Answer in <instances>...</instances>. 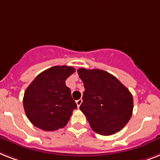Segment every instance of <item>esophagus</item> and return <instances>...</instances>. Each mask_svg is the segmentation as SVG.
<instances>
[{
    "mask_svg": "<svg viewBox=\"0 0 160 160\" xmlns=\"http://www.w3.org/2000/svg\"><path fill=\"white\" fill-rule=\"evenodd\" d=\"M83 100L81 99V98H80V99H78V100H76V104H77V107L79 108L80 106V104L82 103Z\"/></svg>",
    "mask_w": 160,
    "mask_h": 160,
    "instance_id": "obj_1",
    "label": "esophagus"
}]
</instances>
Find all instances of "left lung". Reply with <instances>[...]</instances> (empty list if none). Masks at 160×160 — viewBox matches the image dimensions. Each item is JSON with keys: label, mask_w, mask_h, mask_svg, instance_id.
<instances>
[{"label": "left lung", "mask_w": 160, "mask_h": 160, "mask_svg": "<svg viewBox=\"0 0 160 160\" xmlns=\"http://www.w3.org/2000/svg\"><path fill=\"white\" fill-rule=\"evenodd\" d=\"M84 92L80 109L98 134L110 136L125 127L132 118L133 98L129 89L107 71L80 68Z\"/></svg>", "instance_id": "obj_1"}]
</instances>
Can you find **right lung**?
<instances>
[{"label": "right lung", "mask_w": 160, "mask_h": 160, "mask_svg": "<svg viewBox=\"0 0 160 160\" xmlns=\"http://www.w3.org/2000/svg\"><path fill=\"white\" fill-rule=\"evenodd\" d=\"M76 71L71 67L56 66L42 71L24 92L23 104L31 123L46 132L66 127L77 108L66 80Z\"/></svg>", "instance_id": "1"}]
</instances>
